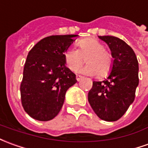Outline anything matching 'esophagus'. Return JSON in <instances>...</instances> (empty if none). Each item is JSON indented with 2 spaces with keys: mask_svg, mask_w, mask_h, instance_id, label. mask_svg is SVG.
Returning <instances> with one entry per match:
<instances>
[{
  "mask_svg": "<svg viewBox=\"0 0 148 148\" xmlns=\"http://www.w3.org/2000/svg\"><path fill=\"white\" fill-rule=\"evenodd\" d=\"M82 78V76H81V75H77L76 76V79H77V81H81Z\"/></svg>",
  "mask_w": 148,
  "mask_h": 148,
  "instance_id": "1",
  "label": "esophagus"
}]
</instances>
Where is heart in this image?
<instances>
[{"label":"heart","mask_w":148,"mask_h":148,"mask_svg":"<svg viewBox=\"0 0 148 148\" xmlns=\"http://www.w3.org/2000/svg\"><path fill=\"white\" fill-rule=\"evenodd\" d=\"M79 49L70 48L64 54L67 67L71 71H76L83 62V57L87 56V65L82 67L79 72L82 74L95 76L99 74L105 77L110 74L113 66L112 57L105 50L103 44L95 38H86L77 42Z\"/></svg>","instance_id":"heart-1"}]
</instances>
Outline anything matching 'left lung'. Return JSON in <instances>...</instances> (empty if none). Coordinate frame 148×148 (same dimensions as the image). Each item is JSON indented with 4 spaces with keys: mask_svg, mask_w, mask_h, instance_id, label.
<instances>
[{
    "mask_svg": "<svg viewBox=\"0 0 148 148\" xmlns=\"http://www.w3.org/2000/svg\"><path fill=\"white\" fill-rule=\"evenodd\" d=\"M109 46L113 66L108 77L93 82L88 101L103 120L119 119L134 102L139 85V63L134 50L123 40L113 36H99Z\"/></svg>",
    "mask_w": 148,
    "mask_h": 148,
    "instance_id": "1",
    "label": "left lung"
}]
</instances>
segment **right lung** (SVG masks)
<instances>
[{"mask_svg":"<svg viewBox=\"0 0 148 148\" xmlns=\"http://www.w3.org/2000/svg\"><path fill=\"white\" fill-rule=\"evenodd\" d=\"M77 36H49L28 53L20 88L21 103L25 111L36 120L49 121L57 116L67 90L77 82L64 58Z\"/></svg>","mask_w":148,"mask_h":148,"instance_id":"1","label":"right lung"}]
</instances>
